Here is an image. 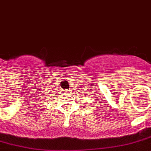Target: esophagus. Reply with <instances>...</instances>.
Here are the masks:
<instances>
[{"mask_svg":"<svg viewBox=\"0 0 151 151\" xmlns=\"http://www.w3.org/2000/svg\"><path fill=\"white\" fill-rule=\"evenodd\" d=\"M66 91L67 93H68V92H69V91H68V90H66V91Z\"/></svg>","mask_w":151,"mask_h":151,"instance_id":"1","label":"esophagus"}]
</instances>
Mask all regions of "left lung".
Wrapping results in <instances>:
<instances>
[{
    "instance_id": "1",
    "label": "left lung",
    "mask_w": 151,
    "mask_h": 151,
    "mask_svg": "<svg viewBox=\"0 0 151 151\" xmlns=\"http://www.w3.org/2000/svg\"><path fill=\"white\" fill-rule=\"evenodd\" d=\"M82 87H83V85H82ZM78 90H80V89H78ZM81 90H82V91H81V92L83 93V95H85V94H86V92H88V91H85V90H83V89L82 88H81ZM78 91L80 92V91ZM80 95H83V94H80Z\"/></svg>"
}]
</instances>
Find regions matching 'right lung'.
I'll use <instances>...</instances> for the list:
<instances>
[{"label": "right lung", "instance_id": "1", "mask_svg": "<svg viewBox=\"0 0 151 151\" xmlns=\"http://www.w3.org/2000/svg\"><path fill=\"white\" fill-rule=\"evenodd\" d=\"M54 97H55V96H54Z\"/></svg>", "mask_w": 151, "mask_h": 151}]
</instances>
